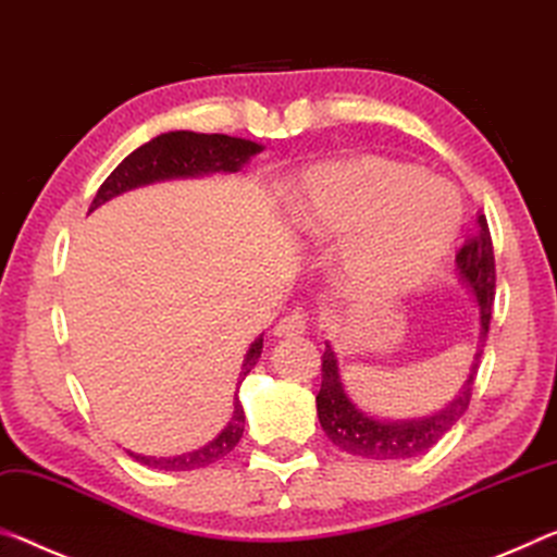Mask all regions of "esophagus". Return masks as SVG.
Masks as SVG:
<instances>
[{
	"instance_id": "obj_1",
	"label": "esophagus",
	"mask_w": 557,
	"mask_h": 557,
	"mask_svg": "<svg viewBox=\"0 0 557 557\" xmlns=\"http://www.w3.org/2000/svg\"><path fill=\"white\" fill-rule=\"evenodd\" d=\"M307 332V317L302 312H293L275 324V337H302Z\"/></svg>"
}]
</instances>
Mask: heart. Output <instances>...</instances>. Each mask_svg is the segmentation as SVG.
Masks as SVG:
<instances>
[{"label":"heart","mask_w":557,"mask_h":557,"mask_svg":"<svg viewBox=\"0 0 557 557\" xmlns=\"http://www.w3.org/2000/svg\"><path fill=\"white\" fill-rule=\"evenodd\" d=\"M287 210L305 243L330 245L349 235L337 285L351 299L399 293L444 258L463 220L454 185L384 156L310 168L289 188Z\"/></svg>","instance_id":"obj_1"}]
</instances>
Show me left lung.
I'll return each instance as SVG.
<instances>
[{"instance_id": "left-lung-1", "label": "left lung", "mask_w": 557, "mask_h": 557, "mask_svg": "<svg viewBox=\"0 0 557 557\" xmlns=\"http://www.w3.org/2000/svg\"><path fill=\"white\" fill-rule=\"evenodd\" d=\"M475 223H479V231H475L471 240L456 255L458 282L469 289L475 305H479L481 324L475 355L463 386L444 409L429 413V417L379 419L351 401V396L344 389L337 355H334L332 344L324 342L322 386L320 394H317V417H320L326 438L334 446H339L342 451L359 458H374V461H392V458H411L426 454L431 446L438 444L451 431L454 423L469 409L485 337H488L493 297H496V260H493L488 223H485V215H479Z\"/></svg>"}]
</instances>
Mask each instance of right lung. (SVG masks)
<instances>
[{"label":"right lung","instance_id":"right-lung-1","mask_svg":"<svg viewBox=\"0 0 557 557\" xmlns=\"http://www.w3.org/2000/svg\"><path fill=\"white\" fill-rule=\"evenodd\" d=\"M262 144L247 138H235L225 134H196V131H168V134L156 136L148 140L134 153L123 158L109 178L96 193V198L88 208L94 213L96 208L109 202L111 198L128 193L134 188H144L158 181H175V178H202V175L213 173H237L240 168L250 161V158L262 151ZM262 355V334L250 344L247 355L243 359V372L237 376V389H240L243 379L252 372ZM245 431V411L243 404L233 399V413L227 426L210 441V444L196 448V451L181 454V456H144L126 451L138 463L148 466V469L158 471H193L206 469V466L220 461L237 446Z\"/></svg>","mask_w":557,"mask_h":557}]
</instances>
